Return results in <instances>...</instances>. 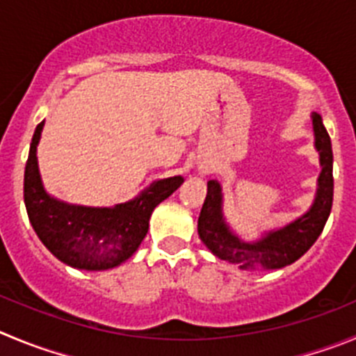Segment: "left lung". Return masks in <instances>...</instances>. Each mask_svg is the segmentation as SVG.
I'll return each instance as SVG.
<instances>
[{"instance_id":"8db88e82","label":"left lung","mask_w":356,"mask_h":356,"mask_svg":"<svg viewBox=\"0 0 356 356\" xmlns=\"http://www.w3.org/2000/svg\"><path fill=\"white\" fill-rule=\"evenodd\" d=\"M314 149L320 154L321 172L318 175V188L311 207L275 230L261 234L257 241H244L227 223L223 214V189L218 181L207 182V197L198 218V235L214 257L228 264L238 265L242 270H275L297 261L316 242L330 216L334 200V154L330 137L325 129L321 115L313 112Z\"/></svg>"}]
</instances>
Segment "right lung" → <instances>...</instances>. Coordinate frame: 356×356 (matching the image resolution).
<instances>
[{"mask_svg": "<svg viewBox=\"0 0 356 356\" xmlns=\"http://www.w3.org/2000/svg\"><path fill=\"white\" fill-rule=\"evenodd\" d=\"M43 124L42 121L35 129L24 172V204L33 230L59 261L79 270H108L124 264L147 235L156 205L170 197L184 179H159L133 200L114 207L66 204L43 188L36 158Z\"/></svg>", "mask_w": 356, "mask_h": 356, "instance_id": "add662e5", "label": "right lung"}]
</instances>
